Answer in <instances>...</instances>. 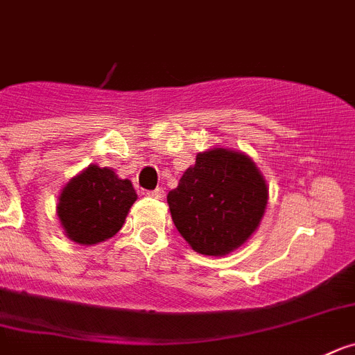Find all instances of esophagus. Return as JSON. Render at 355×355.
I'll use <instances>...</instances> for the list:
<instances>
[{
    "mask_svg": "<svg viewBox=\"0 0 355 355\" xmlns=\"http://www.w3.org/2000/svg\"><path fill=\"white\" fill-rule=\"evenodd\" d=\"M148 197H153V199H164V188H156V190L148 191Z\"/></svg>",
    "mask_w": 355,
    "mask_h": 355,
    "instance_id": "esophagus-1",
    "label": "esophagus"
}]
</instances>
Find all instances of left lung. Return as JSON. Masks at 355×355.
<instances>
[{
	"label": "left lung",
	"instance_id": "1",
	"mask_svg": "<svg viewBox=\"0 0 355 355\" xmlns=\"http://www.w3.org/2000/svg\"><path fill=\"white\" fill-rule=\"evenodd\" d=\"M268 197L264 175L246 153L213 148L197 155L167 204L175 229L195 252L223 257L259 229Z\"/></svg>",
	"mask_w": 355,
	"mask_h": 355
}]
</instances>
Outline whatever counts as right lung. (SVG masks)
<instances>
[{"mask_svg":"<svg viewBox=\"0 0 355 355\" xmlns=\"http://www.w3.org/2000/svg\"><path fill=\"white\" fill-rule=\"evenodd\" d=\"M135 200L132 181L118 178L112 168L91 164L64 184L56 213L68 239L93 246L119 232Z\"/></svg>","mask_w":355,"mask_h":355,"instance_id":"obj_1","label":"right lung"}]
</instances>
